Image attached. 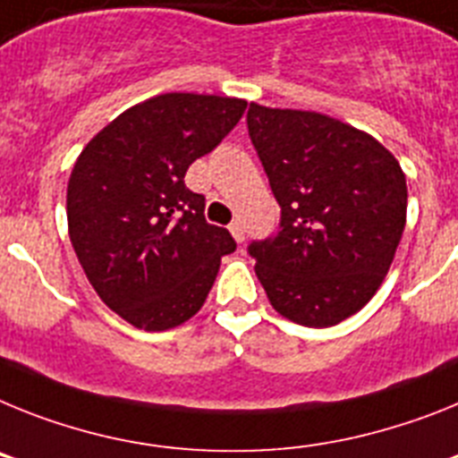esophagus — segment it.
Segmentation results:
<instances>
[{
	"label": "esophagus",
	"instance_id": "1",
	"mask_svg": "<svg viewBox=\"0 0 458 458\" xmlns=\"http://www.w3.org/2000/svg\"><path fill=\"white\" fill-rule=\"evenodd\" d=\"M230 233H233V237L240 242V244L244 242V228H242L240 221H233V224H230Z\"/></svg>",
	"mask_w": 458,
	"mask_h": 458
}]
</instances>
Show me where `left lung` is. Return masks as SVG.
I'll return each instance as SVG.
<instances>
[{
  "label": "left lung",
  "mask_w": 458,
  "mask_h": 458,
  "mask_svg": "<svg viewBox=\"0 0 458 458\" xmlns=\"http://www.w3.org/2000/svg\"><path fill=\"white\" fill-rule=\"evenodd\" d=\"M249 135L281 224L253 242L269 304L304 327H332L367 304L394 260L408 186L394 154L329 114L251 103Z\"/></svg>",
  "instance_id": "1"
}]
</instances>
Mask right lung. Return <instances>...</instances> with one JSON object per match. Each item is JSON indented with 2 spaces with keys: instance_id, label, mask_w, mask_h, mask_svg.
Returning a JSON list of instances; mask_svg holds the SVG:
<instances>
[{
  "instance_id": "right-lung-1",
  "label": "right lung",
  "mask_w": 458,
  "mask_h": 458,
  "mask_svg": "<svg viewBox=\"0 0 458 458\" xmlns=\"http://www.w3.org/2000/svg\"><path fill=\"white\" fill-rule=\"evenodd\" d=\"M246 110L244 98L158 94L124 110L81 152L66 189L73 251L103 304L145 332L205 304L233 234L207 224L184 174Z\"/></svg>"
}]
</instances>
